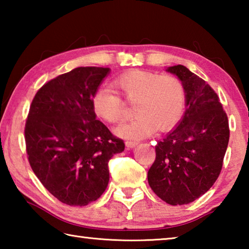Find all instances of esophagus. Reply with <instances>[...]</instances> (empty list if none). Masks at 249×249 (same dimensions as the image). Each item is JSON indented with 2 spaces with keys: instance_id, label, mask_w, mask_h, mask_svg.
Returning a JSON list of instances; mask_svg holds the SVG:
<instances>
[{
  "instance_id": "esophagus-1",
  "label": "esophagus",
  "mask_w": 249,
  "mask_h": 249,
  "mask_svg": "<svg viewBox=\"0 0 249 249\" xmlns=\"http://www.w3.org/2000/svg\"><path fill=\"white\" fill-rule=\"evenodd\" d=\"M125 145H126V147H127V148H134V147L137 145V142H132V141H127L125 142Z\"/></svg>"
}]
</instances>
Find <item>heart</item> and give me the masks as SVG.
I'll return each mask as SVG.
<instances>
[{
	"label": "heart",
	"mask_w": 249,
	"mask_h": 249,
	"mask_svg": "<svg viewBox=\"0 0 249 249\" xmlns=\"http://www.w3.org/2000/svg\"><path fill=\"white\" fill-rule=\"evenodd\" d=\"M126 102L134 104V119L121 124L115 133L128 140H142L154 132L171 129L182 117L187 91L181 80L172 74L133 69L120 74L112 82ZM116 92L99 88L92 95L94 114L115 124L124 116L125 104Z\"/></svg>",
	"instance_id": "obj_1"
}]
</instances>
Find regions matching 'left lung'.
<instances>
[{"label": "left lung", "mask_w": 249, "mask_h": 249, "mask_svg": "<svg viewBox=\"0 0 249 249\" xmlns=\"http://www.w3.org/2000/svg\"><path fill=\"white\" fill-rule=\"evenodd\" d=\"M167 71L183 82L187 108L177 127L155 146L147 177L162 201L183 205L199 199L220 176L230 127L220 99L203 79L181 65Z\"/></svg>", "instance_id": "obj_1"}]
</instances>
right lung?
Here are the masks:
<instances>
[{"instance_id": "1", "label": "right lung", "mask_w": 249, "mask_h": 249, "mask_svg": "<svg viewBox=\"0 0 249 249\" xmlns=\"http://www.w3.org/2000/svg\"><path fill=\"white\" fill-rule=\"evenodd\" d=\"M109 68L79 67L45 83L25 124L27 158L44 187L62 202L83 206L107 187L108 161L125 148L95 119L92 95Z\"/></svg>"}]
</instances>
